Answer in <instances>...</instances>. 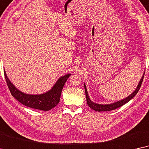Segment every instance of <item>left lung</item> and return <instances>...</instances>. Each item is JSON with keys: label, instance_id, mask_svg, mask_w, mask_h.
Masks as SVG:
<instances>
[{"label": "left lung", "instance_id": "obj_1", "mask_svg": "<svg viewBox=\"0 0 149 149\" xmlns=\"http://www.w3.org/2000/svg\"><path fill=\"white\" fill-rule=\"evenodd\" d=\"M144 76V75H143V76H142V79L140 80L139 84H138V87H137L136 89V91H134V93H133L132 95H130V96H128L127 97L124 99V100H123L121 101H118V102H115V103H114V104H112L102 105V104H95V103L93 102L92 101H91L90 99H89V97H88V93H87L86 86H85V84H84V89H85V93H86L87 104H88V106L90 107L91 109H93V110L97 111V112H102V111H106H106L113 110H115V109H116L118 108H120V107L123 106L124 104H127V103L128 102H130V101L132 100L133 97H134L135 95H136L137 93H138V92L139 91L140 88V86H141V85H142V81H143Z\"/></svg>", "mask_w": 149, "mask_h": 149}]
</instances>
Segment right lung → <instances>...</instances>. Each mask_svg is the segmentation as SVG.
<instances>
[{"label": "right lung", "instance_id": "obj_1", "mask_svg": "<svg viewBox=\"0 0 149 149\" xmlns=\"http://www.w3.org/2000/svg\"><path fill=\"white\" fill-rule=\"evenodd\" d=\"M6 82L12 96L19 102L29 108L37 110L48 111L56 106L60 102V98L63 88L67 79L71 74H67L61 77L57 81L52 88L48 92L41 95H28L22 93L15 88L7 78L5 71H4Z\"/></svg>", "mask_w": 149, "mask_h": 149}]
</instances>
